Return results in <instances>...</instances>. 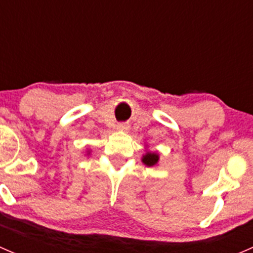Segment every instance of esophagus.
I'll use <instances>...</instances> for the list:
<instances>
[{
  "instance_id": "1",
  "label": "esophagus",
  "mask_w": 253,
  "mask_h": 253,
  "mask_svg": "<svg viewBox=\"0 0 253 253\" xmlns=\"http://www.w3.org/2000/svg\"><path fill=\"white\" fill-rule=\"evenodd\" d=\"M117 129H120V131H128L129 129V125L128 124H125V122H120V124H117L116 126Z\"/></svg>"
}]
</instances>
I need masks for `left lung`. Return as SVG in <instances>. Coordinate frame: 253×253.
Returning <instances> with one entry per match:
<instances>
[{
  "label": "left lung",
  "instance_id": "8db88e82",
  "mask_svg": "<svg viewBox=\"0 0 253 253\" xmlns=\"http://www.w3.org/2000/svg\"><path fill=\"white\" fill-rule=\"evenodd\" d=\"M142 162L144 163L147 167H154V165H157L158 162H159V155H158L157 153L147 152L143 155Z\"/></svg>",
  "mask_w": 253,
  "mask_h": 253
}]
</instances>
